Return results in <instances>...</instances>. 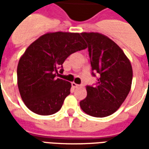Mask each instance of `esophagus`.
<instances>
[{
  "mask_svg": "<svg viewBox=\"0 0 149 149\" xmlns=\"http://www.w3.org/2000/svg\"><path fill=\"white\" fill-rule=\"evenodd\" d=\"M72 87H74V88H79V87H81V85H79V84H77L75 83H71Z\"/></svg>",
  "mask_w": 149,
  "mask_h": 149,
  "instance_id": "esophagus-1",
  "label": "esophagus"
}]
</instances>
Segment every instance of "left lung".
I'll list each match as a JSON object with an SVG mask.
<instances>
[{"instance_id": "left-lung-1", "label": "left lung", "mask_w": 149, "mask_h": 149, "mask_svg": "<svg viewBox=\"0 0 149 149\" xmlns=\"http://www.w3.org/2000/svg\"><path fill=\"white\" fill-rule=\"evenodd\" d=\"M88 44L92 75H98L94 86L87 85V97L81 100L82 110L90 116L111 115L129 95L133 70L122 49L112 40L100 33H81Z\"/></svg>"}]
</instances>
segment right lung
Here are the masks:
<instances>
[{
    "instance_id": "1",
    "label": "right lung",
    "mask_w": 149,
    "mask_h": 149,
    "mask_svg": "<svg viewBox=\"0 0 149 149\" xmlns=\"http://www.w3.org/2000/svg\"><path fill=\"white\" fill-rule=\"evenodd\" d=\"M87 48L79 33H47L26 49L17 66V83L26 107L40 115L61 109L71 84L56 79L63 63L73 53Z\"/></svg>"
}]
</instances>
